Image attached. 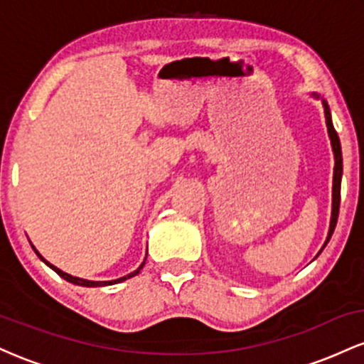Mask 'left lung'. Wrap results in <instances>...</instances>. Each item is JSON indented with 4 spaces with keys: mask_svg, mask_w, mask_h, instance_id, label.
<instances>
[{
    "mask_svg": "<svg viewBox=\"0 0 364 364\" xmlns=\"http://www.w3.org/2000/svg\"><path fill=\"white\" fill-rule=\"evenodd\" d=\"M325 106V118H327V128L330 140H332V149L333 156H336V169H333V202H332V219H330V229H328V237L325 241V245L328 243V240L333 235V229L337 225V217H339V205H341V178H342V152H341V141L339 135H337L336 128L332 124V118H330V111L327 102L323 101Z\"/></svg>",
    "mask_w": 364,
    "mask_h": 364,
    "instance_id": "left-lung-1",
    "label": "left lung"
}]
</instances>
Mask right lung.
<instances>
[{
	"label": "right lung",
	"instance_id": "add662e5",
	"mask_svg": "<svg viewBox=\"0 0 364 364\" xmlns=\"http://www.w3.org/2000/svg\"><path fill=\"white\" fill-rule=\"evenodd\" d=\"M32 248H34V246H32ZM34 252L39 255V258L41 260H43L44 263H48L49 267H51V269L54 270V272H56L58 275H60V277H63L65 279V281H68V282H73V284H77V286H83V287H99V286H111V284H116V282H121V281H127V279H129V277H133V275H136L140 272V269H144V265H145V262L141 263V265L139 267V269L135 270V272H132V274H128V275H124V277H121V279H116V281H107V282H94V281H85V279H78V277H72V275L70 274H65L63 272V270H60L58 269V267H54V265H51V263L49 262H46L43 257H41V253L37 252V250L34 248ZM147 258V257H145Z\"/></svg>",
	"mask_w": 364,
	"mask_h": 364
}]
</instances>
